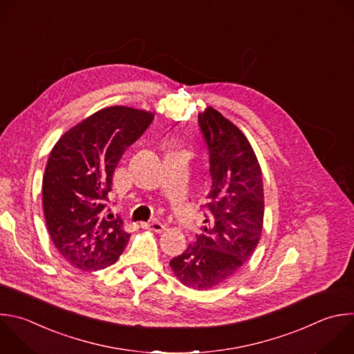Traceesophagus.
<instances>
[{
    "mask_svg": "<svg viewBox=\"0 0 354 354\" xmlns=\"http://www.w3.org/2000/svg\"><path fill=\"white\" fill-rule=\"evenodd\" d=\"M142 227H145V229H150V230H154V232H157V233H161L164 229H165V226L161 223V222H151V223H146V222H142Z\"/></svg>",
    "mask_w": 354,
    "mask_h": 354,
    "instance_id": "obj_1",
    "label": "esophagus"
}]
</instances>
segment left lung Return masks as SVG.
<instances>
[{
    "label": "left lung",
    "instance_id": "left-lung-1",
    "mask_svg": "<svg viewBox=\"0 0 354 354\" xmlns=\"http://www.w3.org/2000/svg\"><path fill=\"white\" fill-rule=\"evenodd\" d=\"M208 157L211 190L196 242L169 263L175 277L197 290L223 283L252 257L264 219L263 174L246 136L216 109L198 115Z\"/></svg>",
    "mask_w": 354,
    "mask_h": 354
}]
</instances>
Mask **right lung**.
<instances>
[{"label": "right lung", "mask_w": 354, "mask_h": 354, "mask_svg": "<svg viewBox=\"0 0 354 354\" xmlns=\"http://www.w3.org/2000/svg\"><path fill=\"white\" fill-rule=\"evenodd\" d=\"M154 120L151 112L108 106L69 129L54 146L43 178V207L53 243L73 267L112 266L131 234L105 216L112 176L125 150Z\"/></svg>", "instance_id": "1"}]
</instances>
